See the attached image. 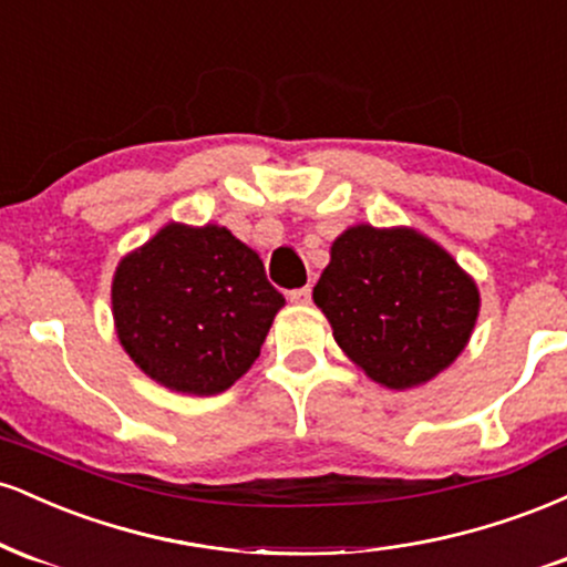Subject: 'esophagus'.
<instances>
[{
    "label": "esophagus",
    "mask_w": 567,
    "mask_h": 567,
    "mask_svg": "<svg viewBox=\"0 0 567 567\" xmlns=\"http://www.w3.org/2000/svg\"><path fill=\"white\" fill-rule=\"evenodd\" d=\"M288 298H290V303H298V306L309 303V301H311V288H309V285H303V288L290 290Z\"/></svg>",
    "instance_id": "34e87169"
}]
</instances>
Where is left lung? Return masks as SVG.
Here are the masks:
<instances>
[{"instance_id":"obj_1","label":"left lung","mask_w":567,"mask_h":567,"mask_svg":"<svg viewBox=\"0 0 567 567\" xmlns=\"http://www.w3.org/2000/svg\"><path fill=\"white\" fill-rule=\"evenodd\" d=\"M315 303L351 360L389 389L419 386L470 341L480 311L472 277L410 229L354 226L330 247Z\"/></svg>"}]
</instances>
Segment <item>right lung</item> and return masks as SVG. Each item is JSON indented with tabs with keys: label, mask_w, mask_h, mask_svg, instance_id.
Returning <instances> with one entry per match:
<instances>
[{
	"label": "right lung",
	"mask_w": 567,
	"mask_h": 567,
	"mask_svg": "<svg viewBox=\"0 0 567 567\" xmlns=\"http://www.w3.org/2000/svg\"><path fill=\"white\" fill-rule=\"evenodd\" d=\"M112 303L122 347L143 373L207 396L256 362L285 298L229 229L171 224L122 258Z\"/></svg>",
	"instance_id": "obj_1"
}]
</instances>
